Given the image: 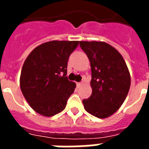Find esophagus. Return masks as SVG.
<instances>
[{
    "label": "esophagus",
    "instance_id": "esophagus-1",
    "mask_svg": "<svg viewBox=\"0 0 149 149\" xmlns=\"http://www.w3.org/2000/svg\"><path fill=\"white\" fill-rule=\"evenodd\" d=\"M77 87H80V86L82 85V83L81 82H78V83H77Z\"/></svg>",
    "mask_w": 149,
    "mask_h": 149
}]
</instances>
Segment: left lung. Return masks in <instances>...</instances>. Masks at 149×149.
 Wrapping results in <instances>:
<instances>
[{
    "label": "left lung",
    "mask_w": 149,
    "mask_h": 149,
    "mask_svg": "<svg viewBox=\"0 0 149 149\" xmlns=\"http://www.w3.org/2000/svg\"><path fill=\"white\" fill-rule=\"evenodd\" d=\"M89 59L92 95L83 100L84 109L98 118H107L120 108L131 84V77L121 54L103 41H80Z\"/></svg>",
    "instance_id": "left-lung-1"
}]
</instances>
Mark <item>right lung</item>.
<instances>
[{
    "label": "right lung",
    "mask_w": 149,
    "mask_h": 149,
    "mask_svg": "<svg viewBox=\"0 0 149 149\" xmlns=\"http://www.w3.org/2000/svg\"><path fill=\"white\" fill-rule=\"evenodd\" d=\"M78 45L77 40L43 43L24 61L20 77L21 90L40 115L52 116L65 109L76 88V83L66 77L68 61Z\"/></svg>",
    "instance_id": "add662e5"
}]
</instances>
